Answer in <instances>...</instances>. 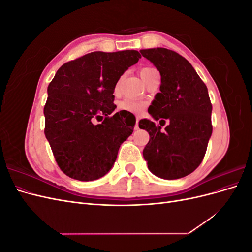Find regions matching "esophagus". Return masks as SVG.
I'll list each match as a JSON object with an SVG mask.
<instances>
[{
    "label": "esophagus",
    "mask_w": 252,
    "mask_h": 252,
    "mask_svg": "<svg viewBox=\"0 0 252 252\" xmlns=\"http://www.w3.org/2000/svg\"><path fill=\"white\" fill-rule=\"evenodd\" d=\"M139 121H140V118L136 117L135 118V125H134V129L136 130V129H139Z\"/></svg>",
    "instance_id": "1"
}]
</instances>
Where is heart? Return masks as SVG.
Wrapping results in <instances>:
<instances>
[{"label": "heart", "mask_w": 252, "mask_h": 252, "mask_svg": "<svg viewBox=\"0 0 252 252\" xmlns=\"http://www.w3.org/2000/svg\"><path fill=\"white\" fill-rule=\"evenodd\" d=\"M157 71V69L152 67H144L140 70V74L143 79V81L145 82L146 79L148 78V75L154 72ZM120 83L121 80H119L116 84V86L113 88V93L114 94H119V89H120ZM147 103L144 102V101H136V100H131V98H124V100H122L118 103V109L120 111H126L129 113H141L144 111V109L146 108Z\"/></svg>", "instance_id": "1"}]
</instances>
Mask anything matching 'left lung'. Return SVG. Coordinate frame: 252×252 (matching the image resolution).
<instances>
[{"mask_svg":"<svg viewBox=\"0 0 252 252\" xmlns=\"http://www.w3.org/2000/svg\"><path fill=\"white\" fill-rule=\"evenodd\" d=\"M140 52L161 73V93L156 94L148 112L156 120L169 121L164 131L147 119L139 122V127L150 136L143 150L144 158L158 178H184L202 163L212 133V105L207 87L178 52L166 48Z\"/></svg>","mask_w":252,"mask_h":252,"instance_id":"left-lung-1","label":"left lung"}]
</instances>
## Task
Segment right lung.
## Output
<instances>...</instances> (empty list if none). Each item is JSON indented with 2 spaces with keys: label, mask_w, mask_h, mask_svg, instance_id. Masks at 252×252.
<instances>
[{
  "label": "right lung",
  "mask_w": 252,
  "mask_h": 252,
  "mask_svg": "<svg viewBox=\"0 0 252 252\" xmlns=\"http://www.w3.org/2000/svg\"><path fill=\"white\" fill-rule=\"evenodd\" d=\"M140 58L136 50L90 52L61 66L49 83L44 132L58 166L69 178L104 177L133 132L132 113L111 114L117 107L113 88ZM103 116L101 125L93 123Z\"/></svg>",
  "instance_id": "obj_1"
}]
</instances>
